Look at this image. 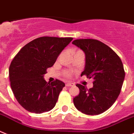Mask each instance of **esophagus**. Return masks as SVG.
<instances>
[{"label":"esophagus","instance_id":"esophagus-1","mask_svg":"<svg viewBox=\"0 0 134 134\" xmlns=\"http://www.w3.org/2000/svg\"><path fill=\"white\" fill-rule=\"evenodd\" d=\"M75 84L73 83H70V82H68V83H65V86L66 87H71V86H74Z\"/></svg>","mask_w":134,"mask_h":134}]
</instances>
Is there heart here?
<instances>
[{
    "label": "heart",
    "instance_id": "1",
    "mask_svg": "<svg viewBox=\"0 0 134 134\" xmlns=\"http://www.w3.org/2000/svg\"><path fill=\"white\" fill-rule=\"evenodd\" d=\"M65 75L66 76H67V77H69V73H65Z\"/></svg>",
    "mask_w": 134,
    "mask_h": 134
}]
</instances>
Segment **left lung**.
I'll return each instance as SVG.
<instances>
[{
    "instance_id": "1",
    "label": "left lung",
    "mask_w": 134,
    "mask_h": 134,
    "mask_svg": "<svg viewBox=\"0 0 134 134\" xmlns=\"http://www.w3.org/2000/svg\"><path fill=\"white\" fill-rule=\"evenodd\" d=\"M72 44L85 55V65L81 75L93 79L87 90L77 84L79 94L73 99L75 108L87 115H99L108 110L121 91L125 71L121 59L110 47L96 39H77Z\"/></svg>"
}]
</instances>
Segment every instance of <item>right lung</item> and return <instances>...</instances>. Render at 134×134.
<instances>
[{
  "label": "right lung",
  "mask_w": 134,
  "mask_h": 134,
  "mask_svg": "<svg viewBox=\"0 0 134 134\" xmlns=\"http://www.w3.org/2000/svg\"><path fill=\"white\" fill-rule=\"evenodd\" d=\"M72 40L71 37H39L27 43L14 57L9 67L10 87L26 110L42 114L55 106L65 83L59 79L47 83L44 75Z\"/></svg>",
  "instance_id": "1"
}]
</instances>
